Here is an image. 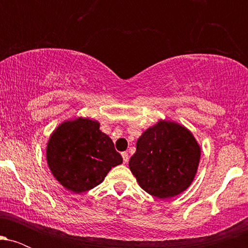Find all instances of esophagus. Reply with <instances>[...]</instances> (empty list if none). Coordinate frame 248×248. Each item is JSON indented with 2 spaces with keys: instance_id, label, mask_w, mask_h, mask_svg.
<instances>
[{
  "instance_id": "1",
  "label": "esophagus",
  "mask_w": 248,
  "mask_h": 248,
  "mask_svg": "<svg viewBox=\"0 0 248 248\" xmlns=\"http://www.w3.org/2000/svg\"><path fill=\"white\" fill-rule=\"evenodd\" d=\"M121 156H122V158H124V163H127L128 160H129V155H128V153H126V152L122 153Z\"/></svg>"
}]
</instances>
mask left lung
Instances as JSON below:
<instances>
[{
	"mask_svg": "<svg viewBox=\"0 0 248 248\" xmlns=\"http://www.w3.org/2000/svg\"><path fill=\"white\" fill-rule=\"evenodd\" d=\"M201 160V147L189 129L177 122L158 121L136 142L129 169L149 195L164 199L191 186Z\"/></svg>",
	"mask_w": 248,
	"mask_h": 248,
	"instance_id": "8db88e82",
	"label": "left lung"
}]
</instances>
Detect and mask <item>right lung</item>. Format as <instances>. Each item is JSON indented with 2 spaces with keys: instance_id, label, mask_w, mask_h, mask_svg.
I'll return each instance as SVG.
<instances>
[{
  "instance_id": "1",
  "label": "right lung",
  "mask_w": 248,
  "mask_h": 248,
  "mask_svg": "<svg viewBox=\"0 0 248 248\" xmlns=\"http://www.w3.org/2000/svg\"><path fill=\"white\" fill-rule=\"evenodd\" d=\"M100 124L88 118L67 120L51 134L46 161L65 189L81 193L99 186L113 167L122 163L110 138Z\"/></svg>"
}]
</instances>
